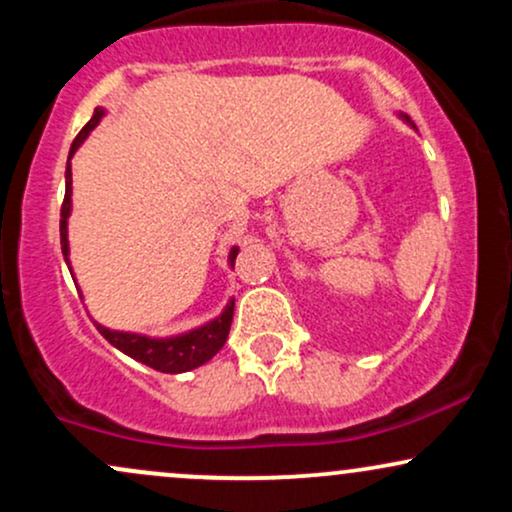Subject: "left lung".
<instances>
[{"mask_svg":"<svg viewBox=\"0 0 512 512\" xmlns=\"http://www.w3.org/2000/svg\"><path fill=\"white\" fill-rule=\"evenodd\" d=\"M402 120H404V122H409V117H407V115H402Z\"/></svg>","mask_w":512,"mask_h":512,"instance_id":"1","label":"left lung"}]
</instances>
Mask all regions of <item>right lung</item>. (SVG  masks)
<instances>
[{
  "label": "right lung",
  "instance_id": "1",
  "mask_svg": "<svg viewBox=\"0 0 512 512\" xmlns=\"http://www.w3.org/2000/svg\"><path fill=\"white\" fill-rule=\"evenodd\" d=\"M105 115L103 108L93 110V117L86 122L84 129L76 134L72 149H69V161L76 154L84 139L91 134V129L101 122ZM67 161V173H64V182H67V190H64V202L60 211V243H62V255L64 262H67L69 272H72V262H69V238H67V221L69 214H72V163ZM238 248L233 245L231 252H228V264H236ZM74 279V276H72ZM233 305H236V298L226 303L223 313L214 320L204 322V325L195 327L190 332L175 334V337H146V334L137 332H117L108 330V327L98 325V332L108 339L115 349H120L122 354L132 356L134 361L144 363V366L161 370V373H187V370L204 366V363L211 361L221 351V346L226 344L228 330H231L233 322Z\"/></svg>",
  "mask_w": 512,
  "mask_h": 512
}]
</instances>
